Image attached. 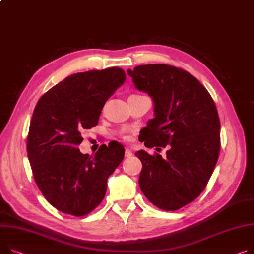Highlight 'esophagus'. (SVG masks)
Returning a JSON list of instances; mask_svg holds the SVG:
<instances>
[{"mask_svg": "<svg viewBox=\"0 0 254 254\" xmlns=\"http://www.w3.org/2000/svg\"><path fill=\"white\" fill-rule=\"evenodd\" d=\"M132 156V152L129 149H126V157L130 158Z\"/></svg>", "mask_w": 254, "mask_h": 254, "instance_id": "1", "label": "esophagus"}]
</instances>
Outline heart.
Here are the masks:
<instances>
[{"mask_svg":"<svg viewBox=\"0 0 254 254\" xmlns=\"http://www.w3.org/2000/svg\"><path fill=\"white\" fill-rule=\"evenodd\" d=\"M124 139H126V140H127V139H128V137H127V136H125V137H124Z\"/></svg>","mask_w":254,"mask_h":254,"instance_id":"1","label":"heart"}]
</instances>
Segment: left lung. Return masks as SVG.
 I'll list each match as a JSON object with an SVG mask.
<instances>
[{"mask_svg": "<svg viewBox=\"0 0 254 254\" xmlns=\"http://www.w3.org/2000/svg\"><path fill=\"white\" fill-rule=\"evenodd\" d=\"M137 89L154 101L155 117L145 127L144 145L166 147V156L139 151L140 188L155 206L174 211L191 203L213 173L221 150V122L214 101L188 71L167 64L127 70Z\"/></svg>", "mask_w": 254, "mask_h": 254, "instance_id": "8db88e82", "label": "left lung"}]
</instances>
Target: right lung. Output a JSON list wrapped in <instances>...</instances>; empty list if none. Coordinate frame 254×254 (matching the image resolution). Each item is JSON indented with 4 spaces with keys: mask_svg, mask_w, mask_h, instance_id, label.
<instances>
[{
    "mask_svg": "<svg viewBox=\"0 0 254 254\" xmlns=\"http://www.w3.org/2000/svg\"><path fill=\"white\" fill-rule=\"evenodd\" d=\"M126 80L120 67L67 76L45 93L33 110L26 149L33 178L56 209L74 216L104 199L107 179L125 157L121 145L81 154V131L98 125L106 101Z\"/></svg>",
    "mask_w": 254,
    "mask_h": 254,
    "instance_id": "add662e5",
    "label": "right lung"
}]
</instances>
